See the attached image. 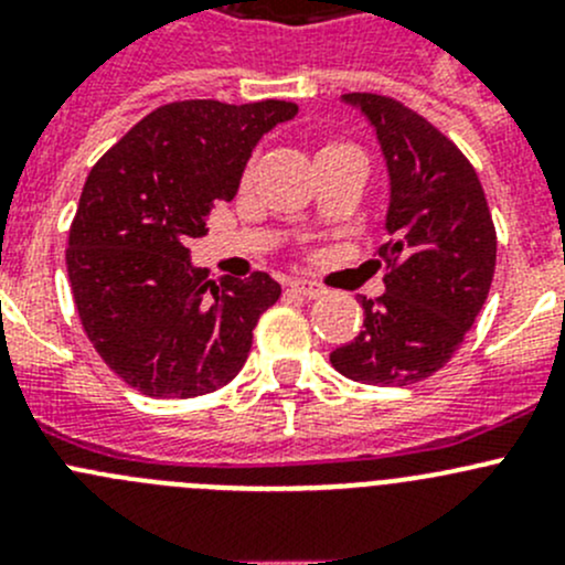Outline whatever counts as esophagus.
Returning <instances> with one entry per match:
<instances>
[{"label": "esophagus", "mask_w": 565, "mask_h": 565, "mask_svg": "<svg viewBox=\"0 0 565 565\" xmlns=\"http://www.w3.org/2000/svg\"><path fill=\"white\" fill-rule=\"evenodd\" d=\"M289 287L295 289V292L298 295H303V298H322L324 292H328V289L322 287V284H317V281H306V278H298V281H292L289 284Z\"/></svg>", "instance_id": "34e87169"}]
</instances>
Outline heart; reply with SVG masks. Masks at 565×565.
Wrapping results in <instances>:
<instances>
[{"mask_svg":"<svg viewBox=\"0 0 565 565\" xmlns=\"http://www.w3.org/2000/svg\"><path fill=\"white\" fill-rule=\"evenodd\" d=\"M333 147H344V145H324L322 150H333Z\"/></svg>","mask_w":565,"mask_h":565,"instance_id":"obj_1","label":"heart"}]
</instances>
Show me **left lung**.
I'll return each mask as SVG.
<instances>
[{
    "label": "left lung",
    "mask_w": 565,
    "mask_h": 565,
    "mask_svg": "<svg viewBox=\"0 0 565 565\" xmlns=\"http://www.w3.org/2000/svg\"><path fill=\"white\" fill-rule=\"evenodd\" d=\"M377 134L391 180L380 246L385 295L361 298L363 330L330 352L355 383L409 385L446 366L487 303L494 237L487 196L461 150L429 119L398 100L350 93Z\"/></svg>",
    "instance_id": "1"
}]
</instances>
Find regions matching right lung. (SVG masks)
I'll return each mask as SVG.
<instances>
[{
  "instance_id": "add662e5",
  "label": "right lung",
  "mask_w": 565,
  "mask_h": 565,
  "mask_svg": "<svg viewBox=\"0 0 565 565\" xmlns=\"http://www.w3.org/2000/svg\"><path fill=\"white\" fill-rule=\"evenodd\" d=\"M298 114L287 100H177L147 114L84 182L67 276L84 333L130 388L213 393L246 363L259 317L281 298L267 273L207 281L191 237L241 188L256 141Z\"/></svg>"
}]
</instances>
